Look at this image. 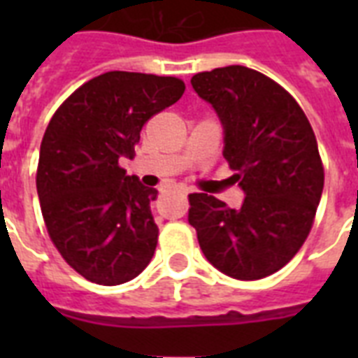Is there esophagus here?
<instances>
[{"label":"esophagus","mask_w":358,"mask_h":358,"mask_svg":"<svg viewBox=\"0 0 358 358\" xmlns=\"http://www.w3.org/2000/svg\"><path fill=\"white\" fill-rule=\"evenodd\" d=\"M174 189L180 191V193H187V187H184V185H176V187H174Z\"/></svg>","instance_id":"1"}]
</instances>
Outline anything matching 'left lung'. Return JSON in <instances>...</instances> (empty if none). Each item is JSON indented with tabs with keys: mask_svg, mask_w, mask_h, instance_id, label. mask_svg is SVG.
<instances>
[{
	"mask_svg": "<svg viewBox=\"0 0 358 358\" xmlns=\"http://www.w3.org/2000/svg\"><path fill=\"white\" fill-rule=\"evenodd\" d=\"M191 85L217 113L223 156L245 199L236 210L191 193L187 219L213 267L238 280H258L286 266L312 229L323 191L316 135L299 103L252 69L201 72Z\"/></svg>",
	"mask_w": 358,
	"mask_h": 358,
	"instance_id": "1",
	"label": "left lung"
}]
</instances>
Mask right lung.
Here are the masks:
<instances>
[{"instance_id": "add662e5", "label": "right lung", "mask_w": 358, "mask_h": 358, "mask_svg": "<svg viewBox=\"0 0 358 358\" xmlns=\"http://www.w3.org/2000/svg\"><path fill=\"white\" fill-rule=\"evenodd\" d=\"M184 91L176 78L106 72L81 85L48 124L36 171L42 217L66 264L91 282H128L150 264L157 191L119 162L134 157L143 124Z\"/></svg>"}]
</instances>
